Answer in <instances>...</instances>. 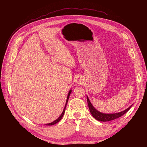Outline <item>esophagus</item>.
Segmentation results:
<instances>
[{
	"label": "esophagus",
	"instance_id": "esophagus-1",
	"mask_svg": "<svg viewBox=\"0 0 147 147\" xmlns=\"http://www.w3.org/2000/svg\"><path fill=\"white\" fill-rule=\"evenodd\" d=\"M75 82H76L77 84H82L83 83V80L82 77L78 76L76 78V79H75Z\"/></svg>",
	"mask_w": 147,
	"mask_h": 147
}]
</instances>
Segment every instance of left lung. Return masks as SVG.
I'll return each mask as SVG.
<instances>
[{
  "label": "left lung",
  "instance_id": "1",
  "mask_svg": "<svg viewBox=\"0 0 147 147\" xmlns=\"http://www.w3.org/2000/svg\"><path fill=\"white\" fill-rule=\"evenodd\" d=\"M87 97V102H88V105L89 107V109H90V112L91 113V115L93 116L96 119L98 120V121H112V120H113L115 119H117L120 117L123 116V115L126 113L127 111L131 109V107H132V105H131L129 107H128L127 109L124 110L122 112H120L118 113H104L99 112L98 110H96L93 105H92V104L91 103V102L89 99L88 96Z\"/></svg>",
  "mask_w": 147,
  "mask_h": 147
}]
</instances>
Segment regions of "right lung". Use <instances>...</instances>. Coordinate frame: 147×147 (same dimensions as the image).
I'll return each instance as SVG.
<instances>
[{
    "label": "right lung",
    "instance_id": "add662e5",
    "mask_svg": "<svg viewBox=\"0 0 147 147\" xmlns=\"http://www.w3.org/2000/svg\"><path fill=\"white\" fill-rule=\"evenodd\" d=\"M71 92H72V89H71V90H70V91H69V93H68L67 97V100H66V102H65V107H64V110H63V112H62L61 115L59 116V117L58 118H57V119H56V120H55L54 121H53V122H51V123H50L46 124L45 125H47V126H51V125H53V124H55L58 123V122L60 121V120L62 119V118H63V115H64V113H65V108H66V105H67V102H68V100H69V96H70V94Z\"/></svg>",
    "mask_w": 147,
    "mask_h": 147
}]
</instances>
